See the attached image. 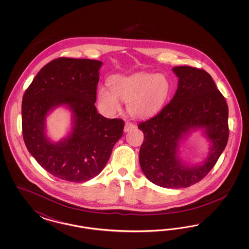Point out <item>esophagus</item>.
I'll return each instance as SVG.
<instances>
[{"label": "esophagus", "instance_id": "34e87169", "mask_svg": "<svg viewBox=\"0 0 249 249\" xmlns=\"http://www.w3.org/2000/svg\"><path fill=\"white\" fill-rule=\"evenodd\" d=\"M135 129V125L134 124H132L131 122H126L125 123V127H124V131H126V132H128V131H130V130H134Z\"/></svg>", "mask_w": 249, "mask_h": 249}]
</instances>
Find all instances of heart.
<instances>
[{
	"instance_id": "heart-1",
	"label": "heart",
	"mask_w": 249,
	"mask_h": 249,
	"mask_svg": "<svg viewBox=\"0 0 249 249\" xmlns=\"http://www.w3.org/2000/svg\"><path fill=\"white\" fill-rule=\"evenodd\" d=\"M109 90L101 87L98 103L106 112L119 111V101L127 103L131 117L144 119L159 113L171 94V84L163 73L135 72L129 75H114L108 79Z\"/></svg>"
}]
</instances>
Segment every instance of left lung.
Masks as SVG:
<instances>
[{"label": "left lung", "mask_w": 249, "mask_h": 249, "mask_svg": "<svg viewBox=\"0 0 249 249\" xmlns=\"http://www.w3.org/2000/svg\"><path fill=\"white\" fill-rule=\"evenodd\" d=\"M173 71L178 86L172 101L153 118L138 124L143 132L139 162L155 185L181 189L201 181L225 149L229 109L207 71L190 66H177ZM196 129L204 130L212 142L211 150L200 165L187 166L178 157V143Z\"/></svg>", "instance_id": "obj_1"}]
</instances>
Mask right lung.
Returning a JSON list of instances; mask_svg holds the SVG:
<instances>
[{
  "mask_svg": "<svg viewBox=\"0 0 249 249\" xmlns=\"http://www.w3.org/2000/svg\"><path fill=\"white\" fill-rule=\"evenodd\" d=\"M103 62L59 58L36 74L22 99V133L36 161L50 175L69 182H86L107 165L124 121L107 119L95 107ZM64 105L72 112L71 134L52 142L45 133L48 113Z\"/></svg>",
  "mask_w": 249,
  "mask_h": 249,
  "instance_id": "1",
  "label": "right lung"
}]
</instances>
